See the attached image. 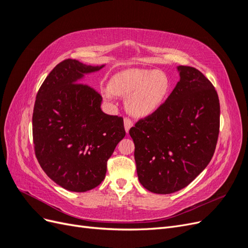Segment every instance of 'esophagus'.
<instances>
[{
    "label": "esophagus",
    "mask_w": 248,
    "mask_h": 248,
    "mask_svg": "<svg viewBox=\"0 0 248 248\" xmlns=\"http://www.w3.org/2000/svg\"><path fill=\"white\" fill-rule=\"evenodd\" d=\"M133 126V122L131 121V120L129 118H125L124 119V127H125V131L128 133L129 129L131 128V127Z\"/></svg>",
    "instance_id": "34e87169"
}]
</instances>
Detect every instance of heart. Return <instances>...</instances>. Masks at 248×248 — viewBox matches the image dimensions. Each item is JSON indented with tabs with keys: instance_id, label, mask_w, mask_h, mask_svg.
Here are the masks:
<instances>
[{
	"instance_id": "1",
	"label": "heart",
	"mask_w": 248,
	"mask_h": 248,
	"mask_svg": "<svg viewBox=\"0 0 248 248\" xmlns=\"http://www.w3.org/2000/svg\"><path fill=\"white\" fill-rule=\"evenodd\" d=\"M169 90L170 80L162 71L129 68L116 73L101 94L107 99L127 96V110L134 117H148L162 106Z\"/></svg>"
}]
</instances>
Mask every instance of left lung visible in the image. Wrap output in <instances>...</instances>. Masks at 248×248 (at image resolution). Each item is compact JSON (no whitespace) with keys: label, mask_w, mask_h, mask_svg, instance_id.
<instances>
[{"label":"left lung","mask_w":248,"mask_h":248,"mask_svg":"<svg viewBox=\"0 0 248 248\" xmlns=\"http://www.w3.org/2000/svg\"><path fill=\"white\" fill-rule=\"evenodd\" d=\"M180 80L154 114L129 130L140 184L169 194L184 188L205 170L219 133L218 95L204 74L178 66Z\"/></svg>","instance_id":"8db88e82"}]
</instances>
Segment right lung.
I'll return each instance as SVG.
<instances>
[{
  "label": "right lung",
  "instance_id": "1",
  "mask_svg": "<svg viewBox=\"0 0 248 248\" xmlns=\"http://www.w3.org/2000/svg\"><path fill=\"white\" fill-rule=\"evenodd\" d=\"M91 66L67 59L43 81L33 112L35 154L42 170L63 188L85 192L106 178L107 162L125 137L123 118L101 110L102 97L80 84Z\"/></svg>",
  "mask_w": 248,
  "mask_h": 248
}]
</instances>
